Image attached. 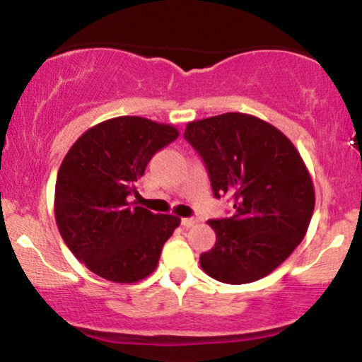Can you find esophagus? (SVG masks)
Instances as JSON below:
<instances>
[{
	"label": "esophagus",
	"mask_w": 362,
	"mask_h": 362,
	"mask_svg": "<svg viewBox=\"0 0 362 362\" xmlns=\"http://www.w3.org/2000/svg\"><path fill=\"white\" fill-rule=\"evenodd\" d=\"M195 223H197V219H194V218H184V219H182V226H184V228H192Z\"/></svg>",
	"instance_id": "obj_1"
}]
</instances>
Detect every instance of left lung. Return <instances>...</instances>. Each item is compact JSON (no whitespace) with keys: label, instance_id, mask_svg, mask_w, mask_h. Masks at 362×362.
Wrapping results in <instances>:
<instances>
[{"label":"left lung","instance_id":"obj_1","mask_svg":"<svg viewBox=\"0 0 362 362\" xmlns=\"http://www.w3.org/2000/svg\"><path fill=\"white\" fill-rule=\"evenodd\" d=\"M184 136L204 160L216 197H233L231 218L207 221L216 245L199 259L202 271L226 284L269 276L313 216V182L300 151L272 124L240 112L192 120Z\"/></svg>","mask_w":362,"mask_h":362}]
</instances>
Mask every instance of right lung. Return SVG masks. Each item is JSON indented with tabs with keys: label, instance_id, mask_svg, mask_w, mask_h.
I'll return each mask as SVG.
<instances>
[{
	"label": "right lung",
	"instance_id": "1",
	"mask_svg": "<svg viewBox=\"0 0 362 362\" xmlns=\"http://www.w3.org/2000/svg\"><path fill=\"white\" fill-rule=\"evenodd\" d=\"M178 138L172 124L120 115L90 127L66 153L56 180L57 230L78 260L103 279L138 282L156 269L180 224L131 202L153 155Z\"/></svg>",
	"mask_w": 362,
	"mask_h": 362
}]
</instances>
